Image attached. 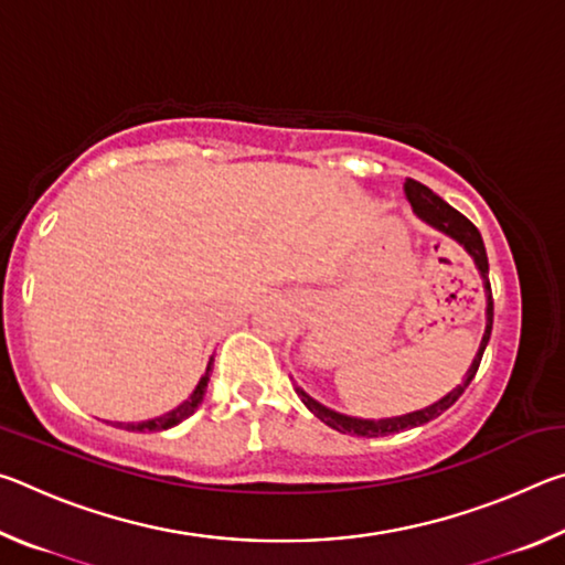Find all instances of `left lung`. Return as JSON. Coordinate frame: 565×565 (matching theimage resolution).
<instances>
[{"label": "left lung", "instance_id": "8db88e82", "mask_svg": "<svg viewBox=\"0 0 565 565\" xmlns=\"http://www.w3.org/2000/svg\"><path fill=\"white\" fill-rule=\"evenodd\" d=\"M406 191V199L414 206V214L420 218V222H426L428 226L438 228V232L456 238L458 244H461L468 254H471V259L476 262V269L481 271V279H483V289H486V331H483V339H481V347H478L476 359L471 363V369L466 371V379L458 384L451 394H446L441 401H436V404L420 408V411H411V414L404 416H391V418H379V420H371V418H353V416H343L339 411H331L319 401H313L309 394H306L303 388L296 386V394L303 401V406L311 411L313 416L321 418L323 424L331 426L333 431L339 434H351V436H363V438H376V436H388V434H398V431H406V428H416V426H424L428 420H434L436 416H441L446 408H451L461 394L466 391V386L471 384L478 366H481V359H483V351L489 347V339H491V329H493V296H491V281H489V256H486V246H483V238L481 232L468 222V218L456 212L451 204H446L441 196L434 194L431 189L420 184L416 179H406L404 184Z\"/></svg>", "mask_w": 565, "mask_h": 565}]
</instances>
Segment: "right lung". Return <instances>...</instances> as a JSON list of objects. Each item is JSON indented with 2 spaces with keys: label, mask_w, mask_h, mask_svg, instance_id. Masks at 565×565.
Wrapping results in <instances>:
<instances>
[{
  "label": "right lung",
  "mask_w": 565,
  "mask_h": 565,
  "mask_svg": "<svg viewBox=\"0 0 565 565\" xmlns=\"http://www.w3.org/2000/svg\"><path fill=\"white\" fill-rule=\"evenodd\" d=\"M209 371H212V361H209L206 374L199 379V384L194 391H191V396L184 401V404H179L174 411L149 420H137V424H134V420H129V424H117V428H127V431H164V428L181 424V420L189 418L199 408V404H202V398L206 394V384H209Z\"/></svg>",
  "instance_id": "right-lung-1"
}]
</instances>
